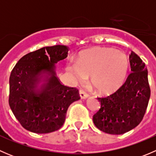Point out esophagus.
<instances>
[{"mask_svg": "<svg viewBox=\"0 0 156 156\" xmlns=\"http://www.w3.org/2000/svg\"><path fill=\"white\" fill-rule=\"evenodd\" d=\"M79 94H80V97H81V99H85V98H87V97H89V94H88L86 91H84V90H82V89H81L79 90Z\"/></svg>", "mask_w": 156, "mask_h": 156, "instance_id": "1", "label": "esophagus"}]
</instances>
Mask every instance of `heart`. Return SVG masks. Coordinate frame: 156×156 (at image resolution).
I'll list each match as a JSON object with an SVG mask.
<instances>
[{"instance_id": "obj_1", "label": "heart", "mask_w": 156, "mask_h": 156, "mask_svg": "<svg viewBox=\"0 0 156 156\" xmlns=\"http://www.w3.org/2000/svg\"><path fill=\"white\" fill-rule=\"evenodd\" d=\"M68 69L78 81H84L91 76V85L97 93L110 94L125 82L130 69V61L122 52L97 48L81 53L78 62L69 64Z\"/></svg>"}]
</instances>
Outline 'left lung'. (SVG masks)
Wrapping results in <instances>:
<instances>
[{
    "instance_id": "8db88e82",
    "label": "left lung",
    "mask_w": 156,
    "mask_h": 156,
    "mask_svg": "<svg viewBox=\"0 0 156 156\" xmlns=\"http://www.w3.org/2000/svg\"><path fill=\"white\" fill-rule=\"evenodd\" d=\"M129 61L132 72L126 81L109 96L98 97L101 106L93 117L96 127L109 134H122L137 126L149 103L151 90L145 63L133 51Z\"/></svg>"
}]
</instances>
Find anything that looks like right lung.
Returning <instances> with one entry per match:
<instances>
[{
    "instance_id": "right-lung-1",
    "label": "right lung",
    "mask_w": 156,
    "mask_h": 156,
    "mask_svg": "<svg viewBox=\"0 0 156 156\" xmlns=\"http://www.w3.org/2000/svg\"><path fill=\"white\" fill-rule=\"evenodd\" d=\"M68 51L64 45L41 48L23 56L12 69L9 105L26 130L36 133L59 130L69 106L81 98L78 90L62 84L54 70Z\"/></svg>"
}]
</instances>
